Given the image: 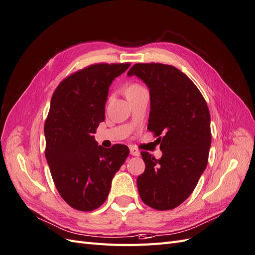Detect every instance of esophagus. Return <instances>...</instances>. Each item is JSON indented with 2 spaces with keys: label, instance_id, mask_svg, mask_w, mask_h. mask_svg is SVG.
<instances>
[{
  "label": "esophagus",
  "instance_id": "esophagus-1",
  "mask_svg": "<svg viewBox=\"0 0 255 255\" xmlns=\"http://www.w3.org/2000/svg\"><path fill=\"white\" fill-rule=\"evenodd\" d=\"M130 154L131 155H134V157H138L139 151L136 148H134V147H131V148H130Z\"/></svg>",
  "mask_w": 255,
  "mask_h": 255
}]
</instances>
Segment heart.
<instances>
[{"mask_svg":"<svg viewBox=\"0 0 255 255\" xmlns=\"http://www.w3.org/2000/svg\"><path fill=\"white\" fill-rule=\"evenodd\" d=\"M138 88H141V87H139V86L136 85V84H133V85H131V86L128 87L127 91H130V90H134V89H138Z\"/></svg>","mask_w":255,"mask_h":255,"instance_id":"obj_1","label":"heart"}]
</instances>
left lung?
<instances>
[{"label":"left lung","instance_id":"left-lung-1","mask_svg":"<svg viewBox=\"0 0 255 255\" xmlns=\"http://www.w3.org/2000/svg\"><path fill=\"white\" fill-rule=\"evenodd\" d=\"M127 75L149 88L147 128L162 150L159 160L141 152L145 171L136 180L139 197L154 210H172L193 193L207 167L212 139L208 105L193 81L172 65L136 63Z\"/></svg>","mask_w":255,"mask_h":255}]
</instances>
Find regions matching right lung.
Listing matches in <instances>:
<instances>
[{"instance_id": "add662e5", "label": "right lung", "mask_w": 255, "mask_h": 255, "mask_svg": "<svg viewBox=\"0 0 255 255\" xmlns=\"http://www.w3.org/2000/svg\"><path fill=\"white\" fill-rule=\"evenodd\" d=\"M129 67V62L91 64L64 78L52 96L44 125L45 158L57 191L75 210L101 207L129 154L126 145L106 149L93 135L105 121L110 85Z\"/></svg>"}]
</instances>
